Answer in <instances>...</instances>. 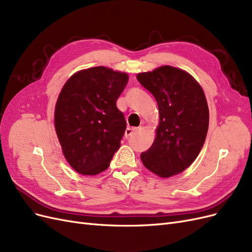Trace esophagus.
Listing matches in <instances>:
<instances>
[{"instance_id":"1","label":"esophagus","mask_w":252,"mask_h":252,"mask_svg":"<svg viewBox=\"0 0 252 252\" xmlns=\"http://www.w3.org/2000/svg\"><path fill=\"white\" fill-rule=\"evenodd\" d=\"M135 131H136V128L128 127L125 130V138H129V136H131Z\"/></svg>"}]
</instances>
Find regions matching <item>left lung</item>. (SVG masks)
<instances>
[{
	"label": "left lung",
	"mask_w": 252,
	"mask_h": 252,
	"mask_svg": "<svg viewBox=\"0 0 252 252\" xmlns=\"http://www.w3.org/2000/svg\"><path fill=\"white\" fill-rule=\"evenodd\" d=\"M136 79L154 94L159 114L155 141L141 155L142 163L159 178H170L200 154L209 125L207 100L192 75L177 67L159 66Z\"/></svg>",
	"instance_id": "obj_1"
}]
</instances>
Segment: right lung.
Segmentation results:
<instances>
[{
  "instance_id": "right-lung-1",
  "label": "right lung",
  "mask_w": 252,
  "mask_h": 252,
  "mask_svg": "<svg viewBox=\"0 0 252 252\" xmlns=\"http://www.w3.org/2000/svg\"><path fill=\"white\" fill-rule=\"evenodd\" d=\"M128 74L105 66L73 73L55 108V128L62 152L72 168L95 175L108 168L123 138L126 121L117 101Z\"/></svg>"
}]
</instances>
